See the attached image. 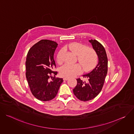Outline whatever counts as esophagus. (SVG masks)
<instances>
[{
    "label": "esophagus",
    "mask_w": 134,
    "mask_h": 134,
    "mask_svg": "<svg viewBox=\"0 0 134 134\" xmlns=\"http://www.w3.org/2000/svg\"><path fill=\"white\" fill-rule=\"evenodd\" d=\"M68 79H69V77H64V80H65V81H67Z\"/></svg>",
    "instance_id": "obj_1"
}]
</instances>
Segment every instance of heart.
Returning <instances> with one entry per match:
<instances>
[{
  "instance_id": "obj_1",
  "label": "heart",
  "mask_w": 134,
  "mask_h": 134,
  "mask_svg": "<svg viewBox=\"0 0 134 134\" xmlns=\"http://www.w3.org/2000/svg\"><path fill=\"white\" fill-rule=\"evenodd\" d=\"M65 48L77 55V61L84 71L90 70L97 65L98 57L93 49L87 48L85 45L78 42L69 43ZM64 50L62 49L57 54V59L59 64H62L64 61ZM79 64H66L61 68L60 74L65 77H72L77 75L82 71V67Z\"/></svg>"
}]
</instances>
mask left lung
Returning <instances> with one entry per match:
<instances>
[{
  "label": "left lung",
  "mask_w": 134,
  "mask_h": 134,
  "mask_svg": "<svg viewBox=\"0 0 134 134\" xmlns=\"http://www.w3.org/2000/svg\"><path fill=\"white\" fill-rule=\"evenodd\" d=\"M89 42L98 54L99 62L91 71L83 75L87 81L80 79L76 80L77 85L73 89V92L76 98L83 101L92 100L100 93L108 72V58L104 48L95 40L91 39Z\"/></svg>",
  "instance_id": "1"
}]
</instances>
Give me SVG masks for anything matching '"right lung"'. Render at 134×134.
Returning a JSON list of instances; mask_svg holds the SVG:
<instances>
[{"instance_id":"1","label":"right lung","mask_w":134,"mask_h":134,"mask_svg":"<svg viewBox=\"0 0 134 134\" xmlns=\"http://www.w3.org/2000/svg\"><path fill=\"white\" fill-rule=\"evenodd\" d=\"M57 46L55 42L41 40L31 48L27 54L26 77L32 94L42 101L54 98L63 82V79L52 76L57 74L53 71L56 67L53 56Z\"/></svg>"}]
</instances>
